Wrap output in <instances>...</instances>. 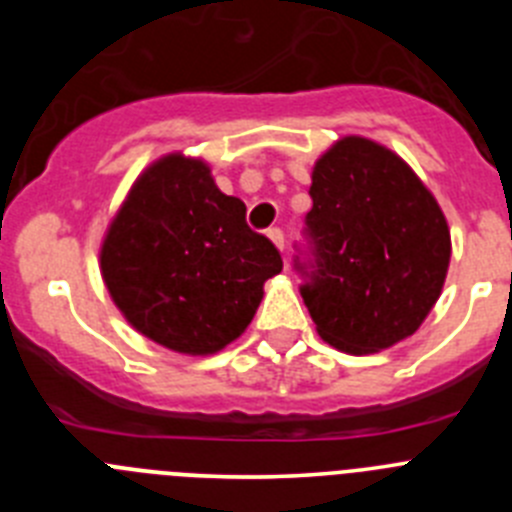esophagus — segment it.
Listing matches in <instances>:
<instances>
[{
	"instance_id": "esophagus-1",
	"label": "esophagus",
	"mask_w": 512,
	"mask_h": 512,
	"mask_svg": "<svg viewBox=\"0 0 512 512\" xmlns=\"http://www.w3.org/2000/svg\"><path fill=\"white\" fill-rule=\"evenodd\" d=\"M266 235H269L271 243H274V246H277L279 251H284V233H282V228H269V230H266Z\"/></svg>"
}]
</instances>
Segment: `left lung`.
<instances>
[{
    "instance_id": "1",
    "label": "left lung",
    "mask_w": 512,
    "mask_h": 512,
    "mask_svg": "<svg viewBox=\"0 0 512 512\" xmlns=\"http://www.w3.org/2000/svg\"><path fill=\"white\" fill-rule=\"evenodd\" d=\"M310 197L295 271L320 338L374 354L413 336L451 259L433 194L400 156L351 135L315 164Z\"/></svg>"
}]
</instances>
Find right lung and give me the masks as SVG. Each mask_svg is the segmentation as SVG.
<instances>
[{"label": "right lung", "instance_id": "obj_1", "mask_svg": "<svg viewBox=\"0 0 512 512\" xmlns=\"http://www.w3.org/2000/svg\"><path fill=\"white\" fill-rule=\"evenodd\" d=\"M102 277L135 330L179 354H215L256 315L277 246L202 161L171 153L130 189L102 243Z\"/></svg>", "mask_w": 512, "mask_h": 512}]
</instances>
